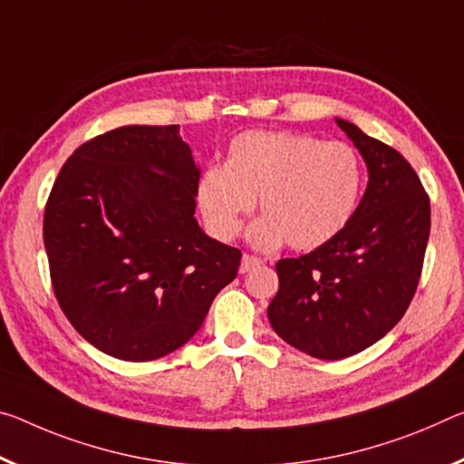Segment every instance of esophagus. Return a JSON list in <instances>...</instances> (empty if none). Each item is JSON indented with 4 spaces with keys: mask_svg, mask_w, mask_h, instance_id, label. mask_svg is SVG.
Here are the masks:
<instances>
[{
    "mask_svg": "<svg viewBox=\"0 0 464 464\" xmlns=\"http://www.w3.org/2000/svg\"><path fill=\"white\" fill-rule=\"evenodd\" d=\"M260 264H262L260 258H254V256L244 254V258H241V264H239V272H241V275H246V272H249L256 266H260Z\"/></svg>",
    "mask_w": 464,
    "mask_h": 464,
    "instance_id": "esophagus-1",
    "label": "esophagus"
}]
</instances>
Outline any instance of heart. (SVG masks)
<instances>
[{"label":"heart","instance_id":"b5f03b06","mask_svg":"<svg viewBox=\"0 0 464 464\" xmlns=\"http://www.w3.org/2000/svg\"><path fill=\"white\" fill-rule=\"evenodd\" d=\"M362 165L343 142L295 131H244L229 144L225 165L206 167L196 200L208 229L233 239L260 196L249 241L272 249L289 241L315 249L336 237L357 208Z\"/></svg>","mask_w":464,"mask_h":464}]
</instances>
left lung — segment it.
<instances>
[{"instance_id":"obj_1","label":"left lung","mask_w":464,"mask_h":464,"mask_svg":"<svg viewBox=\"0 0 464 464\" xmlns=\"http://www.w3.org/2000/svg\"><path fill=\"white\" fill-rule=\"evenodd\" d=\"M367 167V188L347 227L314 252L276 262L268 305L275 333L318 359H344L396 326L421 276L430 198L401 152L338 120Z\"/></svg>"}]
</instances>
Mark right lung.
<instances>
[{
    "label": "right lung",
    "mask_w": 464,
    "mask_h": 464,
    "mask_svg": "<svg viewBox=\"0 0 464 464\" xmlns=\"http://www.w3.org/2000/svg\"><path fill=\"white\" fill-rule=\"evenodd\" d=\"M200 167L179 126H123L65 160L43 220L51 283L72 326L123 362H152L200 330L241 252L194 217Z\"/></svg>",
    "instance_id": "obj_1"
}]
</instances>
